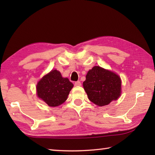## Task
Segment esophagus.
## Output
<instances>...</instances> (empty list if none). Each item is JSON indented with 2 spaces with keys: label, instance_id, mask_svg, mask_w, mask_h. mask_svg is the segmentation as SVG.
<instances>
[{
  "label": "esophagus",
  "instance_id": "1",
  "mask_svg": "<svg viewBox=\"0 0 155 155\" xmlns=\"http://www.w3.org/2000/svg\"><path fill=\"white\" fill-rule=\"evenodd\" d=\"M74 85H75V86H81V82H80L79 81H76L75 83H74Z\"/></svg>",
  "mask_w": 155,
  "mask_h": 155
}]
</instances>
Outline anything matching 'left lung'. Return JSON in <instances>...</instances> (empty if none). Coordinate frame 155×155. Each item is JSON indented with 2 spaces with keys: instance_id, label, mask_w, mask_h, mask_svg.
I'll use <instances>...</instances> for the list:
<instances>
[{
  "instance_id": "left-lung-1",
  "label": "left lung",
  "mask_w": 155,
  "mask_h": 155,
  "mask_svg": "<svg viewBox=\"0 0 155 155\" xmlns=\"http://www.w3.org/2000/svg\"><path fill=\"white\" fill-rule=\"evenodd\" d=\"M83 87L88 99L103 107L119 97L121 80L113 72L95 66L87 72Z\"/></svg>"
}]
</instances>
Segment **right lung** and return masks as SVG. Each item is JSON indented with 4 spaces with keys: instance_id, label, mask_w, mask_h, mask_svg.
Listing matches in <instances>:
<instances>
[{
    "instance_id": "right-lung-1",
    "label": "right lung",
    "mask_w": 155,
    "mask_h": 155,
    "mask_svg": "<svg viewBox=\"0 0 155 155\" xmlns=\"http://www.w3.org/2000/svg\"><path fill=\"white\" fill-rule=\"evenodd\" d=\"M72 87L73 84L67 78H62L60 72L52 70L38 83L37 95L49 107H57L67 99Z\"/></svg>"
}]
</instances>
